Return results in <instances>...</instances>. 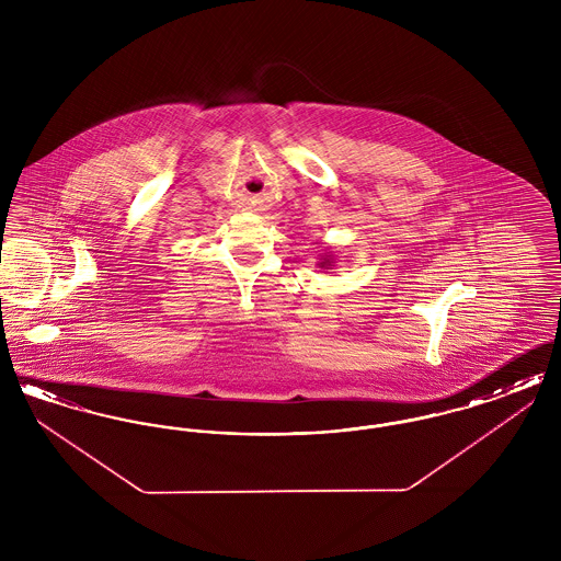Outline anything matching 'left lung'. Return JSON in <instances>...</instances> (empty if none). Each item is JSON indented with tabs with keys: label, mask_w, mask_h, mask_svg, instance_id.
Masks as SVG:
<instances>
[{
	"label": "left lung",
	"mask_w": 561,
	"mask_h": 561,
	"mask_svg": "<svg viewBox=\"0 0 561 561\" xmlns=\"http://www.w3.org/2000/svg\"><path fill=\"white\" fill-rule=\"evenodd\" d=\"M336 259V254H334V250H330V248H323V252L320 254V263H318V267L320 268H332L334 267V261Z\"/></svg>",
	"instance_id": "1"
}]
</instances>
